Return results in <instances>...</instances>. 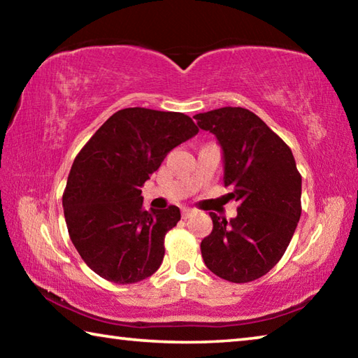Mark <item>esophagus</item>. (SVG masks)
Here are the masks:
<instances>
[{"label":"esophagus","mask_w":358,"mask_h":358,"mask_svg":"<svg viewBox=\"0 0 358 358\" xmlns=\"http://www.w3.org/2000/svg\"><path fill=\"white\" fill-rule=\"evenodd\" d=\"M194 213H196V210H192V208L181 210V216H183V220H187V217H191Z\"/></svg>","instance_id":"1"}]
</instances>
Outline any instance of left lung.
I'll return each mask as SVG.
<instances>
[{
  "mask_svg": "<svg viewBox=\"0 0 358 358\" xmlns=\"http://www.w3.org/2000/svg\"><path fill=\"white\" fill-rule=\"evenodd\" d=\"M224 155V185L237 216L210 213L213 230L201 243L205 265L230 282H250L280 262L301 215V175L294 155L256 113L222 107L194 115Z\"/></svg>",
  "mask_w": 358,
  "mask_h": 358,
  "instance_id": "obj_1",
  "label": "left lung"
}]
</instances>
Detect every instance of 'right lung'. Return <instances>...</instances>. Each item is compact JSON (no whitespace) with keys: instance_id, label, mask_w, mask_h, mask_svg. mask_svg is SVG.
<instances>
[{"instance_id":"1","label":"right lung","mask_w":358,"mask_h":358,"mask_svg":"<svg viewBox=\"0 0 358 358\" xmlns=\"http://www.w3.org/2000/svg\"><path fill=\"white\" fill-rule=\"evenodd\" d=\"M197 132L185 113L129 107L113 113L76 156L63 192L66 226L96 275L132 284L159 268L180 208L147 211L141 187L169 151Z\"/></svg>"}]
</instances>
